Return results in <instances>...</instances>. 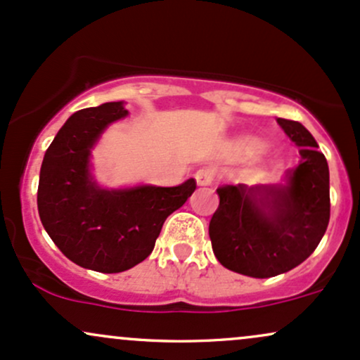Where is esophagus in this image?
Masks as SVG:
<instances>
[{
    "label": "esophagus",
    "mask_w": 360,
    "mask_h": 360,
    "mask_svg": "<svg viewBox=\"0 0 360 360\" xmlns=\"http://www.w3.org/2000/svg\"><path fill=\"white\" fill-rule=\"evenodd\" d=\"M215 177V171L212 167H201L195 172V179L198 186H210Z\"/></svg>",
    "instance_id": "obj_1"
}]
</instances>
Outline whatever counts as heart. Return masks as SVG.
Masks as SVG:
<instances>
[{
    "mask_svg": "<svg viewBox=\"0 0 360 360\" xmlns=\"http://www.w3.org/2000/svg\"><path fill=\"white\" fill-rule=\"evenodd\" d=\"M244 148L250 150V152H258V150L262 148V145H259V141L256 140H246L244 141Z\"/></svg>",
    "mask_w": 360,
    "mask_h": 360,
    "instance_id": "obj_1",
    "label": "heart"
}]
</instances>
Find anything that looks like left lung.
<instances>
[{"label": "left lung", "instance_id": "1", "mask_svg": "<svg viewBox=\"0 0 360 360\" xmlns=\"http://www.w3.org/2000/svg\"><path fill=\"white\" fill-rule=\"evenodd\" d=\"M276 122L299 147L301 162L283 183L217 188L220 203L208 227L220 264L236 274L268 278L309 258L330 222V171L318 143L297 121Z\"/></svg>", "mask_w": 360, "mask_h": 360}]
</instances>
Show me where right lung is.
Instances as JSON below:
<instances>
[{
    "label": "right lung",
    "mask_w": 360,
    "mask_h": 360,
    "mask_svg": "<svg viewBox=\"0 0 360 360\" xmlns=\"http://www.w3.org/2000/svg\"><path fill=\"white\" fill-rule=\"evenodd\" d=\"M128 116L124 102H105L68 117L46 150L37 208L53 243L78 266L120 274L148 258L165 219L196 189L138 184L102 188L92 174V148L114 121Z\"/></svg>",
    "instance_id": "1"
}]
</instances>
